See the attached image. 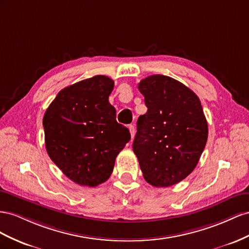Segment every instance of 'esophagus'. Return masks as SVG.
I'll return each mask as SVG.
<instances>
[{"instance_id":"obj_1","label":"esophagus","mask_w":249,"mask_h":249,"mask_svg":"<svg viewBox=\"0 0 249 249\" xmlns=\"http://www.w3.org/2000/svg\"><path fill=\"white\" fill-rule=\"evenodd\" d=\"M128 128H129V131H130L131 139H133L134 134H136V128H134V126H133V125H129V126H128Z\"/></svg>"}]
</instances>
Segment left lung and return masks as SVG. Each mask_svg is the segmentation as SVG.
Returning a JSON list of instances; mask_svg holds the SVG:
<instances>
[{"mask_svg":"<svg viewBox=\"0 0 249 249\" xmlns=\"http://www.w3.org/2000/svg\"><path fill=\"white\" fill-rule=\"evenodd\" d=\"M147 112L138 119L132 148L144 178L154 187L181 181L197 166L208 141L199 98L171 77L151 75L139 83Z\"/></svg>","mask_w":249,"mask_h":249,"instance_id":"1","label":"left lung"}]
</instances>
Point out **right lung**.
<instances>
[{"label": "right lung", "instance_id": "1", "mask_svg": "<svg viewBox=\"0 0 249 249\" xmlns=\"http://www.w3.org/2000/svg\"><path fill=\"white\" fill-rule=\"evenodd\" d=\"M113 81L97 75L61 89L42 119L50 159L68 178L97 187L109 178L117 155L130 140L108 102Z\"/></svg>", "mask_w": 249, "mask_h": 249}]
</instances>
